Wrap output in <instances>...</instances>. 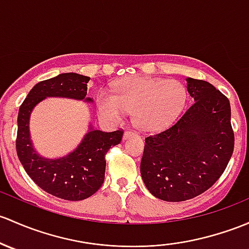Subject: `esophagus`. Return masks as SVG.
I'll return each mask as SVG.
<instances>
[{"label":"esophagus","instance_id":"esophagus-1","mask_svg":"<svg viewBox=\"0 0 249 249\" xmlns=\"http://www.w3.org/2000/svg\"><path fill=\"white\" fill-rule=\"evenodd\" d=\"M133 135H136V132L135 131H125V133H124V140H126V138H129V137H131V136H133Z\"/></svg>","mask_w":249,"mask_h":249}]
</instances>
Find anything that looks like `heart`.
<instances>
[{"instance_id":"b5f03b06","label":"heart","mask_w":249,"mask_h":249,"mask_svg":"<svg viewBox=\"0 0 249 249\" xmlns=\"http://www.w3.org/2000/svg\"><path fill=\"white\" fill-rule=\"evenodd\" d=\"M113 93L98 91L96 109L109 122L123 119L135 109L133 120L141 130L158 132L169 127L184 109L187 91L174 80L130 77L117 83Z\"/></svg>"}]
</instances>
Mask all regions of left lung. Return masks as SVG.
Here are the masks:
<instances>
[{
    "label": "left lung",
    "instance_id": "1",
    "mask_svg": "<svg viewBox=\"0 0 249 249\" xmlns=\"http://www.w3.org/2000/svg\"><path fill=\"white\" fill-rule=\"evenodd\" d=\"M186 81L195 103L172 126L145 138L141 161L145 187L166 201L192 199L209 190L234 151L228 98L206 81Z\"/></svg>",
    "mask_w": 249,
    "mask_h": 249
}]
</instances>
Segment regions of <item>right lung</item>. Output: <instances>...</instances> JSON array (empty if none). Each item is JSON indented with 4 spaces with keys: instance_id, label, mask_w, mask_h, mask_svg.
Masks as SVG:
<instances>
[{
    "instance_id": "obj_1",
    "label": "right lung",
    "mask_w": 249,
    "mask_h": 249,
    "mask_svg": "<svg viewBox=\"0 0 249 249\" xmlns=\"http://www.w3.org/2000/svg\"><path fill=\"white\" fill-rule=\"evenodd\" d=\"M90 77L65 72L36 83L21 104L18 116L17 153L31 179L41 190L65 200H82L93 196L105 180L109 148L122 142L123 130L104 132L89 126L83 140L69 155L61 159L41 158L33 149L30 135L31 112L36 104L49 96L70 98L91 103L87 95Z\"/></svg>"
}]
</instances>
